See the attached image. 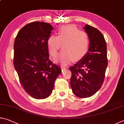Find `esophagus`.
<instances>
[{
	"mask_svg": "<svg viewBox=\"0 0 124 124\" xmlns=\"http://www.w3.org/2000/svg\"><path fill=\"white\" fill-rule=\"evenodd\" d=\"M61 68H62V71H63L64 70H66V68H65V67H64V66H62L61 67Z\"/></svg>",
	"mask_w": 124,
	"mask_h": 124,
	"instance_id": "esophagus-1",
	"label": "esophagus"
}]
</instances>
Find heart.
<instances>
[{"label":"heart","mask_w":124,"mask_h":124,"mask_svg":"<svg viewBox=\"0 0 124 124\" xmlns=\"http://www.w3.org/2000/svg\"><path fill=\"white\" fill-rule=\"evenodd\" d=\"M62 45L63 50L58 60L66 65L72 60L78 62L85 57L90 47L89 36L75 25L62 26L58 30L57 36L51 35L47 40L48 49L52 57L57 56Z\"/></svg>","instance_id":"b5f03b06"}]
</instances>
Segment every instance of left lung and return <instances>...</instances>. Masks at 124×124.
Masks as SVG:
<instances>
[{"label":"left lung","mask_w":124,"mask_h":124,"mask_svg":"<svg viewBox=\"0 0 124 124\" xmlns=\"http://www.w3.org/2000/svg\"><path fill=\"white\" fill-rule=\"evenodd\" d=\"M84 29L89 36V49L85 57L69 68L71 89L81 98L92 96L101 88L108 65L107 45L102 34L88 24Z\"/></svg>","instance_id":"obj_1"}]
</instances>
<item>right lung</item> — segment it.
<instances>
[{
	"mask_svg": "<svg viewBox=\"0 0 124 124\" xmlns=\"http://www.w3.org/2000/svg\"><path fill=\"white\" fill-rule=\"evenodd\" d=\"M52 30L53 27L48 23L34 22L22 28L15 40V69L24 89L36 99L51 95L62 72L49 59L47 40Z\"/></svg>",
	"mask_w": 124,
	"mask_h": 124,
	"instance_id": "right-lung-1",
	"label": "right lung"
}]
</instances>
